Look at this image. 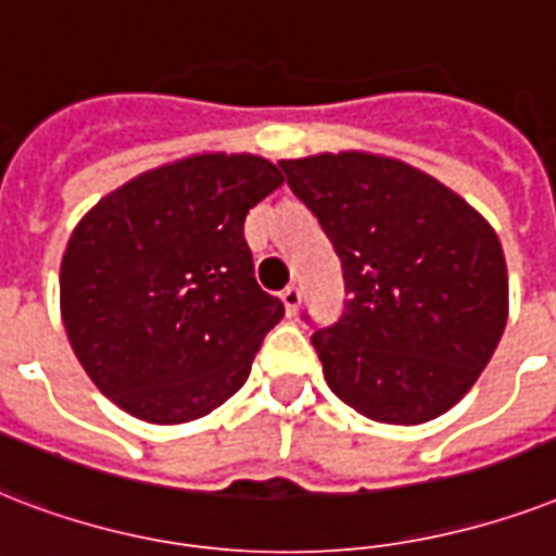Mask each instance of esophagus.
Returning <instances> with one entry per match:
<instances>
[{"label": "esophagus", "mask_w": 556, "mask_h": 556, "mask_svg": "<svg viewBox=\"0 0 556 556\" xmlns=\"http://www.w3.org/2000/svg\"><path fill=\"white\" fill-rule=\"evenodd\" d=\"M281 301H283V307H287V313H290V316H295V313H299V304H301V287H295V283L283 287Z\"/></svg>", "instance_id": "esophagus-1"}]
</instances>
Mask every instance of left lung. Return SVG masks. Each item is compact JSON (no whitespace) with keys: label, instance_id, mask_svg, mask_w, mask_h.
Instances as JSON below:
<instances>
[{"label":"left lung","instance_id":"left-lung-1","mask_svg":"<svg viewBox=\"0 0 556 556\" xmlns=\"http://www.w3.org/2000/svg\"><path fill=\"white\" fill-rule=\"evenodd\" d=\"M278 167L345 275V313L313 333L327 386L380 424H426L453 408L507 325L496 231L458 193L397 159L348 150Z\"/></svg>","mask_w":556,"mask_h":556}]
</instances>
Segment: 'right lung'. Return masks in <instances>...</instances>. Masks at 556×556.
<instances>
[{
    "mask_svg": "<svg viewBox=\"0 0 556 556\" xmlns=\"http://www.w3.org/2000/svg\"><path fill=\"white\" fill-rule=\"evenodd\" d=\"M283 182L249 153H202L103 197L68 238L60 313L98 389L148 424H185L247 382L283 318L255 281L249 208Z\"/></svg>",
    "mask_w": 556,
    "mask_h": 556,
    "instance_id": "1",
    "label": "right lung"
}]
</instances>
